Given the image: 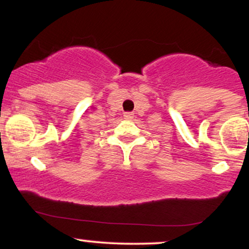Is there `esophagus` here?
<instances>
[{
  "label": "esophagus",
  "mask_w": 249,
  "mask_h": 249,
  "mask_svg": "<svg viewBox=\"0 0 249 249\" xmlns=\"http://www.w3.org/2000/svg\"><path fill=\"white\" fill-rule=\"evenodd\" d=\"M124 119L125 120H131V119H134V114L133 113H124Z\"/></svg>",
  "instance_id": "34e87169"
}]
</instances>
